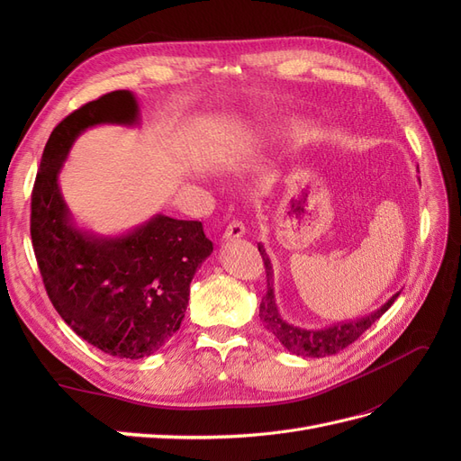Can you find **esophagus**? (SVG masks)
Instances as JSON below:
<instances>
[{
	"mask_svg": "<svg viewBox=\"0 0 461 461\" xmlns=\"http://www.w3.org/2000/svg\"><path fill=\"white\" fill-rule=\"evenodd\" d=\"M244 232H246V227L242 225L240 221H232V222H229V227L225 229V234H222V239L225 240H236V239H240V236H244Z\"/></svg>",
	"mask_w": 461,
	"mask_h": 461,
	"instance_id": "34e87169",
	"label": "esophagus"
}]
</instances>
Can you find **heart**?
Returning a JSON list of instances; mask_svg holds the SVG:
<instances>
[{
	"mask_svg": "<svg viewBox=\"0 0 461 461\" xmlns=\"http://www.w3.org/2000/svg\"><path fill=\"white\" fill-rule=\"evenodd\" d=\"M278 136L286 138L288 142H296V144H303V142H310L312 140V131H310V124L305 121L294 119V121H288L286 124H283L281 129H278Z\"/></svg>",
	"mask_w": 461,
	"mask_h": 461,
	"instance_id": "b5f03b06",
	"label": "heart"
}]
</instances>
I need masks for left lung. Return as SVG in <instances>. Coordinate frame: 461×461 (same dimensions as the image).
Masks as SVG:
<instances>
[{"label":"left lung","instance_id":"left-lung-1","mask_svg":"<svg viewBox=\"0 0 461 461\" xmlns=\"http://www.w3.org/2000/svg\"><path fill=\"white\" fill-rule=\"evenodd\" d=\"M259 254L265 263V273H267V294L261 298L259 303V319L263 327L267 329L273 337L285 346V350L292 352L294 356L302 357H325L330 354H337L344 350L346 346H350L354 340H357L361 334H364L376 319H379L390 305L394 303V300L400 296V292H396L394 296H390L381 308H376L375 312L364 315V317H356V319H346L339 321V323L329 325V327H321V329H305L292 325L278 312V303L275 298V288H273V263L271 258L265 252L263 244H258Z\"/></svg>","mask_w":461,"mask_h":461}]
</instances>
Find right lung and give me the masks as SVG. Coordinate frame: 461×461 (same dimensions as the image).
<instances>
[{"label": "right lung", "instance_id": "add662e5", "mask_svg": "<svg viewBox=\"0 0 461 461\" xmlns=\"http://www.w3.org/2000/svg\"><path fill=\"white\" fill-rule=\"evenodd\" d=\"M140 107L129 90L82 105L53 129L32 190L31 236L48 296L80 339L107 356L140 359L180 329L190 283L212 256L200 221L153 215L122 234L80 229L59 173L77 138L97 124L134 127Z\"/></svg>", "mask_w": 461, "mask_h": 461}]
</instances>
